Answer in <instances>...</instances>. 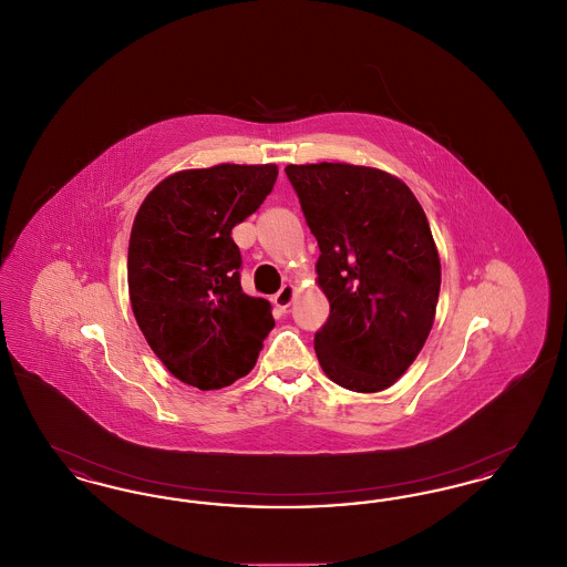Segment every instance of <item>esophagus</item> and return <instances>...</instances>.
<instances>
[{
	"mask_svg": "<svg viewBox=\"0 0 567 567\" xmlns=\"http://www.w3.org/2000/svg\"><path fill=\"white\" fill-rule=\"evenodd\" d=\"M293 297H296V287H293V285H285V287L274 296V306L280 308V310H287V308L291 306Z\"/></svg>",
	"mask_w": 567,
	"mask_h": 567,
	"instance_id": "1",
	"label": "esophagus"
}]
</instances>
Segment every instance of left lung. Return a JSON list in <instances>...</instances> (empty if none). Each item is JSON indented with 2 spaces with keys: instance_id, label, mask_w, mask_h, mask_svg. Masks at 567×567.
Returning <instances> with one entry per match:
<instances>
[{
  "instance_id": "obj_1",
  "label": "left lung",
  "mask_w": 567,
  "mask_h": 567,
  "mask_svg": "<svg viewBox=\"0 0 567 567\" xmlns=\"http://www.w3.org/2000/svg\"><path fill=\"white\" fill-rule=\"evenodd\" d=\"M319 243L317 282L329 319L315 336L324 374L357 393L404 377L423 349L440 296L427 216L404 183L377 167H285Z\"/></svg>"
}]
</instances>
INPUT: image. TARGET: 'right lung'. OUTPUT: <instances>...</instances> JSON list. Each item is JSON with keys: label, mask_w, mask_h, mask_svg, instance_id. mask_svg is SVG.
I'll use <instances>...</instances> for the list:
<instances>
[{"label": "right lung", "mask_w": 567, "mask_h": 567, "mask_svg": "<svg viewBox=\"0 0 567 567\" xmlns=\"http://www.w3.org/2000/svg\"><path fill=\"white\" fill-rule=\"evenodd\" d=\"M274 163L183 169L135 215L127 282L137 327L169 374L202 391L246 377L274 327L270 301L246 296L231 229L270 195Z\"/></svg>", "instance_id": "right-lung-1"}]
</instances>
